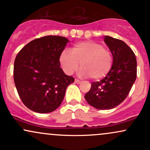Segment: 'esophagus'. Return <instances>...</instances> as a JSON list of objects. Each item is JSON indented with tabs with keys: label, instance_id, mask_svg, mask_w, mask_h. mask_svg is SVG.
I'll list each match as a JSON object with an SVG mask.
<instances>
[{
	"label": "esophagus",
	"instance_id": "obj_1",
	"mask_svg": "<svg viewBox=\"0 0 150 150\" xmlns=\"http://www.w3.org/2000/svg\"><path fill=\"white\" fill-rule=\"evenodd\" d=\"M75 83H77V84H80L81 82H82V81L77 80V79H75Z\"/></svg>",
	"mask_w": 150,
	"mask_h": 150
}]
</instances>
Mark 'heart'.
<instances>
[{"mask_svg":"<svg viewBox=\"0 0 150 150\" xmlns=\"http://www.w3.org/2000/svg\"><path fill=\"white\" fill-rule=\"evenodd\" d=\"M59 62L67 75H73L82 67L80 73L94 80H100L109 73L113 66L112 53L95 42H83L75 44L71 53L64 49L59 56Z\"/></svg>","mask_w":150,"mask_h":150,"instance_id":"obj_1","label":"heart"}]
</instances>
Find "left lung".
Masks as SVG:
<instances>
[{"label": "left lung", "mask_w": 150, "mask_h": 150, "mask_svg": "<svg viewBox=\"0 0 150 150\" xmlns=\"http://www.w3.org/2000/svg\"><path fill=\"white\" fill-rule=\"evenodd\" d=\"M104 39L113 54V66L104 78L92 82L85 96L89 105L101 110L111 109L123 102L137 77V61L132 50L120 39L109 36Z\"/></svg>", "instance_id": "left-lung-1"}]
</instances>
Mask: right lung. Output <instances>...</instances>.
I'll return each instance as SVG.
<instances>
[{"label":"right lung","instance_id":"obj_1","mask_svg":"<svg viewBox=\"0 0 150 150\" xmlns=\"http://www.w3.org/2000/svg\"><path fill=\"white\" fill-rule=\"evenodd\" d=\"M68 42L63 37L46 36L28 43L17 55L15 85L23 104L32 111H55L63 101L67 87L74 82V77L60 68L59 56Z\"/></svg>","mask_w":150,"mask_h":150}]
</instances>
